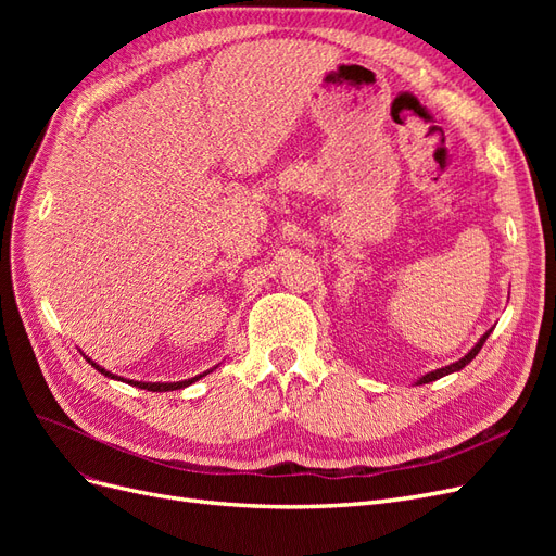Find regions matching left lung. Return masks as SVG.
Masks as SVG:
<instances>
[{
  "label": "left lung",
  "mask_w": 556,
  "mask_h": 556,
  "mask_svg": "<svg viewBox=\"0 0 556 556\" xmlns=\"http://www.w3.org/2000/svg\"><path fill=\"white\" fill-rule=\"evenodd\" d=\"M492 333V329L490 331H486L484 336H482V339L473 345V350H470L468 352V355H464L459 362H454V364H450V366H443V368H435V371H431V374H427V376H422V378H419L417 380V384H425V382H433V380H439V378H443V376H447V374H454V371H462V368L466 366V364H470V362H473L476 359V355H478V352H480V348L484 345V341H486V336H490Z\"/></svg>",
  "instance_id": "left-lung-1"
}]
</instances>
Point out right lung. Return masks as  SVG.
I'll list each match as a JSON object with an SVG mask.
<instances>
[{"instance_id":"add662e5","label":"right lung","mask_w":556,"mask_h":556,"mask_svg":"<svg viewBox=\"0 0 556 556\" xmlns=\"http://www.w3.org/2000/svg\"><path fill=\"white\" fill-rule=\"evenodd\" d=\"M88 359V357H86ZM88 364H92L99 374H104L106 378H115V380H123V378H117V376H113V374H109L106 368H102L99 364H94L92 359H88ZM206 374H211V371H206ZM204 374V376H206ZM204 376H194V378H188V380H180V382H139V380H125V382H129V384H134V387H141V390H148V392H174V390H182V387H188V384H192V382H197L199 378H204Z\"/></svg>"}]
</instances>
